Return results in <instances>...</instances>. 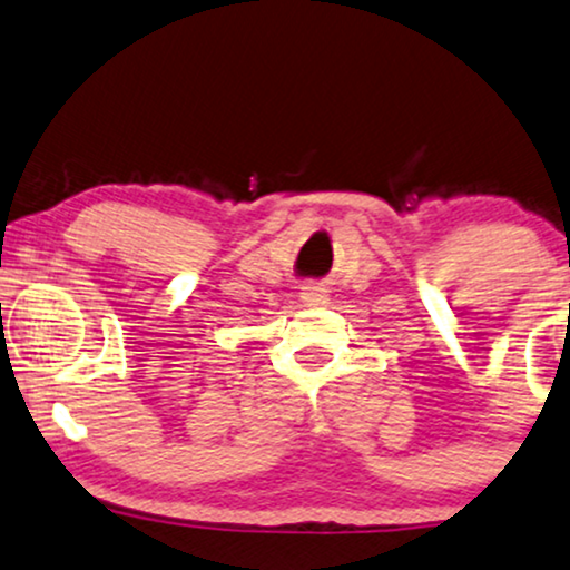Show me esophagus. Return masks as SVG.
<instances>
[{"mask_svg":"<svg viewBox=\"0 0 570 570\" xmlns=\"http://www.w3.org/2000/svg\"><path fill=\"white\" fill-rule=\"evenodd\" d=\"M299 297L307 307H323V305H328V299H331L328 289H325L323 284H305L302 286Z\"/></svg>","mask_w":570,"mask_h":570,"instance_id":"obj_1","label":"esophagus"}]
</instances>
